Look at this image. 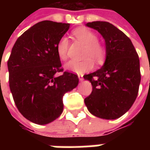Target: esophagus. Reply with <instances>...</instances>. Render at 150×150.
Wrapping results in <instances>:
<instances>
[{"instance_id":"obj_1","label":"esophagus","mask_w":150,"mask_h":150,"mask_svg":"<svg viewBox=\"0 0 150 150\" xmlns=\"http://www.w3.org/2000/svg\"><path fill=\"white\" fill-rule=\"evenodd\" d=\"M78 77H79V79L80 81H83V75H79Z\"/></svg>"}]
</instances>
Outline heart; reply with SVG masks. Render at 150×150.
Masks as SVG:
<instances>
[{"label": "heart", "instance_id": "1", "mask_svg": "<svg viewBox=\"0 0 150 150\" xmlns=\"http://www.w3.org/2000/svg\"><path fill=\"white\" fill-rule=\"evenodd\" d=\"M73 34L79 41L86 45L83 60H71L66 64L65 67L70 71L77 74H83L91 71L93 68V59L95 62H100L105 58L106 50L102 44L98 42V37L94 32L88 28H78L73 31ZM69 42L67 38H62L57 43L56 50L59 58L62 61L67 59Z\"/></svg>", "mask_w": 150, "mask_h": 150}]
</instances>
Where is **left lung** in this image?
Listing matches in <instances>:
<instances>
[{
    "label": "left lung",
    "instance_id": "8db88e82",
    "mask_svg": "<svg viewBox=\"0 0 150 150\" xmlns=\"http://www.w3.org/2000/svg\"><path fill=\"white\" fill-rule=\"evenodd\" d=\"M86 25L96 30L105 40L106 60L100 69L83 75L92 86L84 103L88 111L97 117L119 118L132 107L138 94V54L129 38L109 22L92 21Z\"/></svg>",
    "mask_w": 150,
    "mask_h": 150
}]
</instances>
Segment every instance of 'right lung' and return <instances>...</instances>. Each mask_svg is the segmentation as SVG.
Returning a JSON list of instances; mask_svg holds the SVG:
<instances>
[{
  "instance_id": "right-lung-1",
  "label": "right lung",
  "mask_w": 150,
  "mask_h": 150,
  "mask_svg": "<svg viewBox=\"0 0 150 150\" xmlns=\"http://www.w3.org/2000/svg\"><path fill=\"white\" fill-rule=\"evenodd\" d=\"M70 28L68 23L40 21L18 38L8 60L9 88L25 118L46 125L62 112V97L77 87L78 75L64 71L57 43Z\"/></svg>"
}]
</instances>
